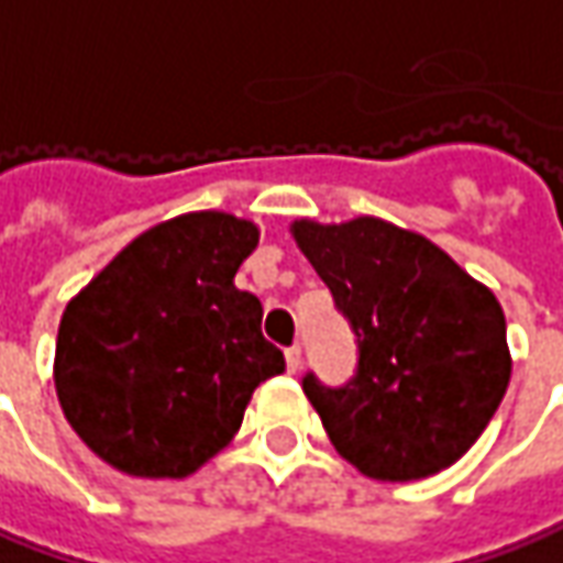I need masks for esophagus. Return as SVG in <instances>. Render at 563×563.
Wrapping results in <instances>:
<instances>
[{"label":"esophagus","mask_w":563,"mask_h":563,"mask_svg":"<svg viewBox=\"0 0 563 563\" xmlns=\"http://www.w3.org/2000/svg\"><path fill=\"white\" fill-rule=\"evenodd\" d=\"M286 366H289V373H298V369H301V347H286Z\"/></svg>","instance_id":"esophagus-1"}]
</instances>
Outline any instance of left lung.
<instances>
[{"label":"left lung","instance_id":"8db88e82","mask_svg":"<svg viewBox=\"0 0 563 563\" xmlns=\"http://www.w3.org/2000/svg\"><path fill=\"white\" fill-rule=\"evenodd\" d=\"M289 233L361 347L345 388L305 376L339 456L373 481L450 468L490 426L511 378L499 298L438 243L385 218H296Z\"/></svg>","mask_w":563,"mask_h":563}]
</instances>
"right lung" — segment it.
Segmentation results:
<instances>
[{
	"instance_id": "right-lung-1",
	"label": "right lung",
	"mask_w": 563,
	"mask_h": 563,
	"mask_svg": "<svg viewBox=\"0 0 563 563\" xmlns=\"http://www.w3.org/2000/svg\"><path fill=\"white\" fill-rule=\"evenodd\" d=\"M258 224L202 209L159 221L67 301L55 391L79 441L132 477H187L243 426L252 391L286 369L262 301L233 286Z\"/></svg>"
}]
</instances>
